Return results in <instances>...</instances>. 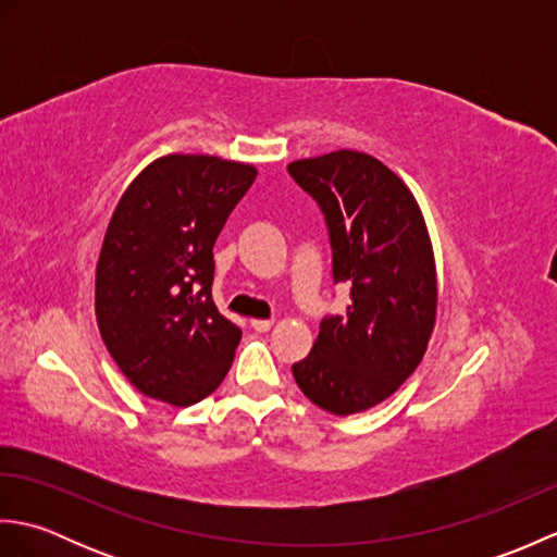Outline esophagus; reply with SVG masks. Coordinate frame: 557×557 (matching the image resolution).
<instances>
[{"label": "esophagus", "mask_w": 557, "mask_h": 557, "mask_svg": "<svg viewBox=\"0 0 557 557\" xmlns=\"http://www.w3.org/2000/svg\"><path fill=\"white\" fill-rule=\"evenodd\" d=\"M251 327L256 330V333H268V330L272 327V321H268V318H265V321H260V318H253Z\"/></svg>", "instance_id": "1"}]
</instances>
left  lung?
<instances>
[{"label":"left lung","instance_id":"obj_1","mask_svg":"<svg viewBox=\"0 0 557 557\" xmlns=\"http://www.w3.org/2000/svg\"><path fill=\"white\" fill-rule=\"evenodd\" d=\"M287 172L321 208L333 282L349 287L347 311L323 318L292 373L313 405L349 417L393 395L429 347L437 304L429 232L409 188L366 152H327Z\"/></svg>","mask_w":557,"mask_h":557}]
</instances>
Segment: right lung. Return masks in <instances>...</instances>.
<instances>
[{
	"mask_svg": "<svg viewBox=\"0 0 557 557\" xmlns=\"http://www.w3.org/2000/svg\"><path fill=\"white\" fill-rule=\"evenodd\" d=\"M253 180L251 164L168 156L114 210L96 272L98 327L122 373L152 399L196 405L230 371L242 330L212 301V246Z\"/></svg>",
	"mask_w": 557,
	"mask_h": 557,
	"instance_id": "right-lung-1",
	"label": "right lung"
}]
</instances>
